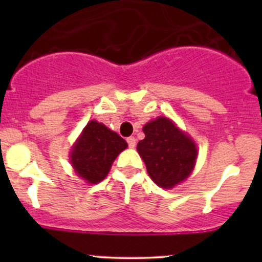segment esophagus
<instances>
[{
	"instance_id": "1",
	"label": "esophagus",
	"mask_w": 262,
	"mask_h": 262,
	"mask_svg": "<svg viewBox=\"0 0 262 262\" xmlns=\"http://www.w3.org/2000/svg\"><path fill=\"white\" fill-rule=\"evenodd\" d=\"M127 143H128L129 148H134V146L137 145V139H135L134 137H129V138H127Z\"/></svg>"
}]
</instances>
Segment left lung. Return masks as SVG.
I'll list each match as a JSON object with an SVG mask.
<instances>
[{
	"instance_id": "1",
	"label": "left lung",
	"mask_w": 262,
	"mask_h": 262,
	"mask_svg": "<svg viewBox=\"0 0 262 262\" xmlns=\"http://www.w3.org/2000/svg\"><path fill=\"white\" fill-rule=\"evenodd\" d=\"M145 138L137 145L149 176L162 188H172L187 179L197 159L194 143L166 117L143 128Z\"/></svg>"
}]
</instances>
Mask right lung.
Segmentation results:
<instances>
[{"label": "right lung", "mask_w": 262, "mask_h": 262, "mask_svg": "<svg viewBox=\"0 0 262 262\" xmlns=\"http://www.w3.org/2000/svg\"><path fill=\"white\" fill-rule=\"evenodd\" d=\"M127 146L122 137L102 123L91 121L74 145L71 164L80 177L97 183L107 176L114 159Z\"/></svg>", "instance_id": "right-lung-1"}]
</instances>
